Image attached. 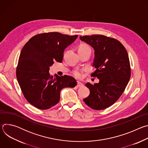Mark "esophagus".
Returning <instances> with one entry per match:
<instances>
[{
    "label": "esophagus",
    "mask_w": 148,
    "mask_h": 148,
    "mask_svg": "<svg viewBox=\"0 0 148 148\" xmlns=\"http://www.w3.org/2000/svg\"><path fill=\"white\" fill-rule=\"evenodd\" d=\"M83 86H84V85H83L82 83H81V82H79L78 81H77V87H82Z\"/></svg>",
    "instance_id": "obj_1"
}]
</instances>
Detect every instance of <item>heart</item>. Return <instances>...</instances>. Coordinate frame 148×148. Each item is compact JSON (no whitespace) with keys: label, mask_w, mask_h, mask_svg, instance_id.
<instances>
[{"label":"heart","mask_w":148,"mask_h":148,"mask_svg":"<svg viewBox=\"0 0 148 148\" xmlns=\"http://www.w3.org/2000/svg\"><path fill=\"white\" fill-rule=\"evenodd\" d=\"M87 49H90L87 45L82 44L79 46L78 50H87ZM73 73H74V75L78 78L81 77V75H82V71H81V70H80L79 69H77V70H74Z\"/></svg>","instance_id":"b5f03b06"}]
</instances>
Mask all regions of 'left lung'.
<instances>
[{
  "label": "left lung",
  "mask_w": 148,
  "mask_h": 148,
  "mask_svg": "<svg viewBox=\"0 0 148 148\" xmlns=\"http://www.w3.org/2000/svg\"><path fill=\"white\" fill-rule=\"evenodd\" d=\"M81 41L94 50L91 74L98 83L88 82L86 86L90 93L84 101L93 110H102L114 104L124 91L131 77L129 57L124 46L113 38L103 35L79 36Z\"/></svg>",
  "instance_id": "left-lung-1"
}]
</instances>
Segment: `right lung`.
<instances>
[{"instance_id":"1","label":"right lung","mask_w":148,"mask_h":148,"mask_svg":"<svg viewBox=\"0 0 148 148\" xmlns=\"http://www.w3.org/2000/svg\"><path fill=\"white\" fill-rule=\"evenodd\" d=\"M77 37L58 32L41 33L32 37L23 47L16 77L25 98L36 108H50L59 102L62 88L77 86L71 76L53 77L49 72L54 61L62 62L64 50Z\"/></svg>"}]
</instances>
